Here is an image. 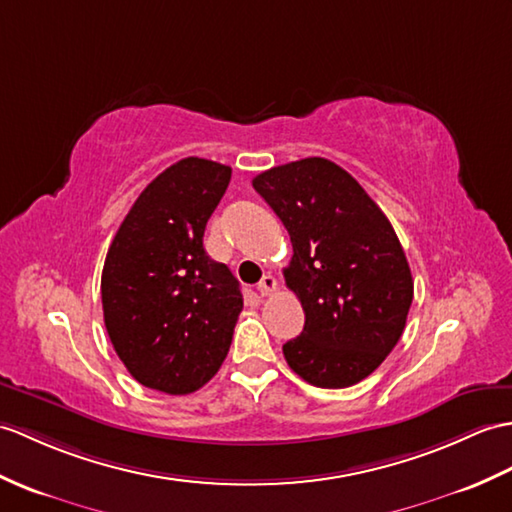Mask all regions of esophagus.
I'll use <instances>...</instances> for the list:
<instances>
[{"label": "esophagus", "mask_w": 512, "mask_h": 512, "mask_svg": "<svg viewBox=\"0 0 512 512\" xmlns=\"http://www.w3.org/2000/svg\"><path fill=\"white\" fill-rule=\"evenodd\" d=\"M275 290H277V279L272 275H264V279H261L257 285L259 296H270Z\"/></svg>", "instance_id": "1"}]
</instances>
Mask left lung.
<instances>
[{"instance_id": "1", "label": "left lung", "mask_w": 512, "mask_h": 512, "mask_svg": "<svg viewBox=\"0 0 512 512\" xmlns=\"http://www.w3.org/2000/svg\"><path fill=\"white\" fill-rule=\"evenodd\" d=\"M292 240L285 283L305 327L283 344L292 371L318 388L362 382L399 342L414 296L406 253L384 211L329 159L277 165L253 178Z\"/></svg>"}]
</instances>
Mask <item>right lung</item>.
I'll use <instances>...</instances> for the list:
<instances>
[{"label": "right lung", "mask_w": 512, "mask_h": 512, "mask_svg": "<svg viewBox=\"0 0 512 512\" xmlns=\"http://www.w3.org/2000/svg\"><path fill=\"white\" fill-rule=\"evenodd\" d=\"M231 168L187 157L139 194L102 270V310L115 353L139 384L189 395L227 358L244 299L205 246L207 220Z\"/></svg>", "instance_id": "obj_1"}]
</instances>
